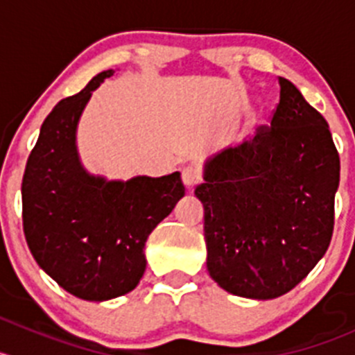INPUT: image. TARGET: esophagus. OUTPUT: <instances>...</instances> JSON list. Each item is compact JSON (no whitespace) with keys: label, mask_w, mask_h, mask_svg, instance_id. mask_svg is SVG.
Listing matches in <instances>:
<instances>
[{"label":"esophagus","mask_w":355,"mask_h":355,"mask_svg":"<svg viewBox=\"0 0 355 355\" xmlns=\"http://www.w3.org/2000/svg\"><path fill=\"white\" fill-rule=\"evenodd\" d=\"M182 182H184V185L189 189V191H191V189H194L196 185L200 182L199 168L185 166L184 170H182Z\"/></svg>","instance_id":"1"}]
</instances>
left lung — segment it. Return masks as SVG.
I'll return each mask as SVG.
<instances>
[{"instance_id": "1", "label": "left lung", "mask_w": 355, "mask_h": 355, "mask_svg": "<svg viewBox=\"0 0 355 355\" xmlns=\"http://www.w3.org/2000/svg\"><path fill=\"white\" fill-rule=\"evenodd\" d=\"M270 125L204 164L206 266L227 292L277 299L304 280L333 234L340 157L327 120L278 78Z\"/></svg>"}]
</instances>
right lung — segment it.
Returning a JSON list of instances; mask_svg holds the SVG:
<instances>
[{"instance_id":"right-lung-1","label":"right lung","mask_w":355,"mask_h":355,"mask_svg":"<svg viewBox=\"0 0 355 355\" xmlns=\"http://www.w3.org/2000/svg\"><path fill=\"white\" fill-rule=\"evenodd\" d=\"M113 73L101 71L53 108L22 180L24 234L32 256L68 293L94 302L137 287L149 234L185 196L178 171L123 182L82 166L78 120L92 91Z\"/></svg>"}]
</instances>
